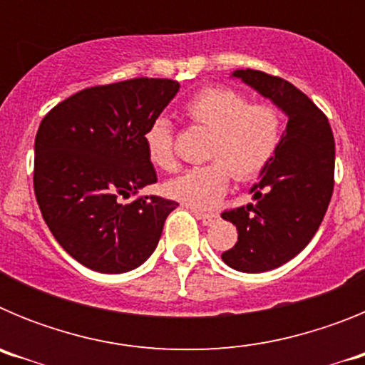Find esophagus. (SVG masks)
I'll return each mask as SVG.
<instances>
[{
  "label": "esophagus",
  "instance_id": "esophagus-1",
  "mask_svg": "<svg viewBox=\"0 0 365 365\" xmlns=\"http://www.w3.org/2000/svg\"><path fill=\"white\" fill-rule=\"evenodd\" d=\"M193 214L197 215V219H201V222L205 225V227H212L215 221L219 219L217 214H212V212H208V214H205V212H199V210H193Z\"/></svg>",
  "mask_w": 365,
  "mask_h": 365
}]
</instances>
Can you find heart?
Returning a JSON list of instances; mask_svg holds the SVG:
<instances>
[{
	"mask_svg": "<svg viewBox=\"0 0 365 365\" xmlns=\"http://www.w3.org/2000/svg\"><path fill=\"white\" fill-rule=\"evenodd\" d=\"M185 115L212 131L208 143L210 164L190 168L164 185L175 201L197 210L219 202L230 182L250 180L270 164L282 138V111L269 102L250 104L247 95L232 87H208L190 98ZM144 146L151 163L164 172L177 168L173 128L168 118L150 122L144 131Z\"/></svg>",
	"mask_w": 365,
	"mask_h": 365,
	"instance_id": "b5f03b06",
	"label": "heart"
}]
</instances>
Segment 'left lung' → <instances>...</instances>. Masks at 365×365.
Listing matches in <instances>:
<instances>
[{
    "mask_svg": "<svg viewBox=\"0 0 365 365\" xmlns=\"http://www.w3.org/2000/svg\"><path fill=\"white\" fill-rule=\"evenodd\" d=\"M232 76L287 115L278 150L250 188L256 202L221 214L237 228L222 261L240 272H267L298 256L320 228L333 195L334 137L327 117L291 82L254 69Z\"/></svg>",
    "mask_w": 365,
    "mask_h": 365,
    "instance_id": "8db88e82",
    "label": "left lung"
}]
</instances>
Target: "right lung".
<instances>
[{"label":"right lung","mask_w":365,"mask_h":365,"mask_svg":"<svg viewBox=\"0 0 365 365\" xmlns=\"http://www.w3.org/2000/svg\"><path fill=\"white\" fill-rule=\"evenodd\" d=\"M179 91L168 78L96 86L51 109L34 140V193L54 240L87 269L122 274L153 254L179 202L138 197L157 182L144 131Z\"/></svg>","instance_id":"add662e5"}]
</instances>
